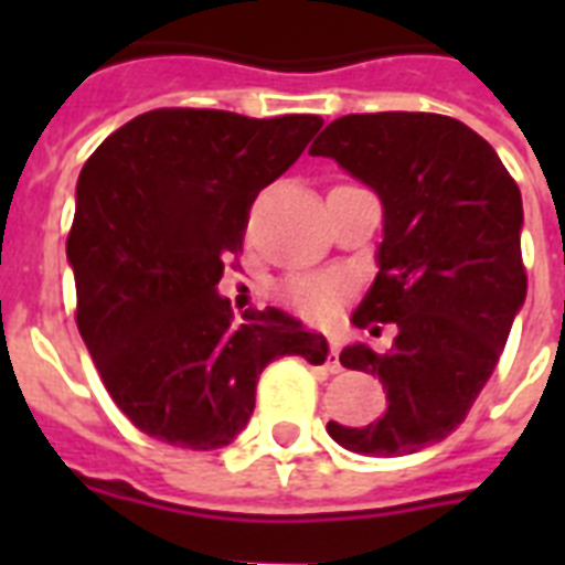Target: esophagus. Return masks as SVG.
<instances>
[{
    "label": "esophagus",
    "mask_w": 565,
    "mask_h": 565,
    "mask_svg": "<svg viewBox=\"0 0 565 565\" xmlns=\"http://www.w3.org/2000/svg\"><path fill=\"white\" fill-rule=\"evenodd\" d=\"M328 370L340 372L343 363H340V337H331V354H328Z\"/></svg>",
    "instance_id": "1"
}]
</instances>
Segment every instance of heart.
<instances>
[{"label": "heart", "mask_w": 565, "mask_h": 565, "mask_svg": "<svg viewBox=\"0 0 565 565\" xmlns=\"http://www.w3.org/2000/svg\"><path fill=\"white\" fill-rule=\"evenodd\" d=\"M287 296L301 313L326 317L328 310L334 308L337 284L331 278H319V275H301V278H292L290 287H287Z\"/></svg>", "instance_id": "1"}]
</instances>
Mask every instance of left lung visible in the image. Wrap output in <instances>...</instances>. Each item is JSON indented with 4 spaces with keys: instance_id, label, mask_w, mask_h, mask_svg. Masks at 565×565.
Returning <instances> with one entry per match:
<instances>
[{
    "instance_id": "8db88e82",
    "label": "left lung",
    "mask_w": 565,
    "mask_h": 565,
    "mask_svg": "<svg viewBox=\"0 0 565 565\" xmlns=\"http://www.w3.org/2000/svg\"><path fill=\"white\" fill-rule=\"evenodd\" d=\"M375 190L384 207L377 273L352 322H393L386 349L345 345V370L377 375L386 411L363 428L328 422L370 457L443 443L472 411L525 305L522 193L481 135L443 114H349L310 146Z\"/></svg>"
}]
</instances>
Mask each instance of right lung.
I'll return each mask as SVG.
<instances>
[{
  "label": "right lung",
  "instance_id": "obj_1",
  "mask_svg": "<svg viewBox=\"0 0 565 565\" xmlns=\"http://www.w3.org/2000/svg\"><path fill=\"white\" fill-rule=\"evenodd\" d=\"M322 117L161 108L117 128L82 167L66 260L78 331L117 407L149 437L228 446L266 363H326L328 340L278 308L243 322L216 284L255 195L299 161Z\"/></svg>",
  "mask_w": 565,
  "mask_h": 565
}]
</instances>
